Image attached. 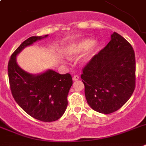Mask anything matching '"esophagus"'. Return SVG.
Listing matches in <instances>:
<instances>
[{
	"instance_id": "esophagus-1",
	"label": "esophagus",
	"mask_w": 146,
	"mask_h": 146,
	"mask_svg": "<svg viewBox=\"0 0 146 146\" xmlns=\"http://www.w3.org/2000/svg\"><path fill=\"white\" fill-rule=\"evenodd\" d=\"M80 78V77H79V75H78V74H75V75L73 76V80H78V79Z\"/></svg>"
}]
</instances>
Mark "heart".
<instances>
[{"label": "heart", "mask_w": 146, "mask_h": 146, "mask_svg": "<svg viewBox=\"0 0 146 146\" xmlns=\"http://www.w3.org/2000/svg\"><path fill=\"white\" fill-rule=\"evenodd\" d=\"M96 48H97V44L96 42H94L92 39L84 38L68 44L66 48V54L69 58H73L78 56L79 54L86 50L88 48H90L84 57V62H87L95 55Z\"/></svg>", "instance_id": "b5f03b06"}]
</instances>
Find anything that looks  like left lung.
I'll list each match as a JSON object with an SVG mask.
<instances>
[{"mask_svg": "<svg viewBox=\"0 0 146 146\" xmlns=\"http://www.w3.org/2000/svg\"><path fill=\"white\" fill-rule=\"evenodd\" d=\"M135 72L133 48L121 35L114 32L106 47L83 68L81 79L89 105L104 114L120 109L134 91Z\"/></svg>", "mask_w": 146, "mask_h": 146, "instance_id": "1", "label": "left lung"}]
</instances>
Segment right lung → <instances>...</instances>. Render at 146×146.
<instances>
[{"mask_svg": "<svg viewBox=\"0 0 146 146\" xmlns=\"http://www.w3.org/2000/svg\"><path fill=\"white\" fill-rule=\"evenodd\" d=\"M47 36H31L19 45L8 62V76L16 103L33 118L50 122L60 119L66 111L72 75L60 74L53 70L33 75L21 69L16 62V55L25 47Z\"/></svg>", "mask_w": 146, "mask_h": 146, "instance_id": "obj_1", "label": "right lung"}]
</instances>
